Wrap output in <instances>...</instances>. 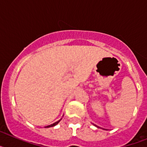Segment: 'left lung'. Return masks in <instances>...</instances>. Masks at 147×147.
Segmentation results:
<instances>
[{
	"label": "left lung",
	"mask_w": 147,
	"mask_h": 147,
	"mask_svg": "<svg viewBox=\"0 0 147 147\" xmlns=\"http://www.w3.org/2000/svg\"><path fill=\"white\" fill-rule=\"evenodd\" d=\"M93 125H94L95 126V127H98V128H100V127H98V126H96V124H93Z\"/></svg>",
	"instance_id": "1"
}]
</instances>
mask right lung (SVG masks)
<instances>
[{
  "label": "right lung",
  "instance_id": "add662e5",
  "mask_svg": "<svg viewBox=\"0 0 147 147\" xmlns=\"http://www.w3.org/2000/svg\"><path fill=\"white\" fill-rule=\"evenodd\" d=\"M61 119L60 120H59V121H56L55 123H54V124H51V125H48V126H46V127H45V128H49V127H54V126H56L57 125V124H58V123H59V121H61Z\"/></svg>",
  "mask_w": 147,
  "mask_h": 147
}]
</instances>
